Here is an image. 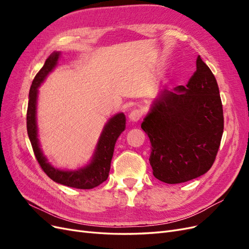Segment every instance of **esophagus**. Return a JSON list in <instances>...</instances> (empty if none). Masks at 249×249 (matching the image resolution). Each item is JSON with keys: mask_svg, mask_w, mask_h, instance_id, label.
<instances>
[{"mask_svg": "<svg viewBox=\"0 0 249 249\" xmlns=\"http://www.w3.org/2000/svg\"><path fill=\"white\" fill-rule=\"evenodd\" d=\"M141 117H142V111L140 109H134L130 112L129 114L130 122H133V123L139 122Z\"/></svg>", "mask_w": 249, "mask_h": 249, "instance_id": "1", "label": "esophagus"}]
</instances>
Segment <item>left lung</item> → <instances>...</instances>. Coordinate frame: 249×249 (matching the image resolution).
Returning a JSON list of instances; mask_svg holds the SVG:
<instances>
[{
  "instance_id": "obj_1",
  "label": "left lung",
  "mask_w": 249,
  "mask_h": 249,
  "mask_svg": "<svg viewBox=\"0 0 249 249\" xmlns=\"http://www.w3.org/2000/svg\"><path fill=\"white\" fill-rule=\"evenodd\" d=\"M141 127L152 144L153 175L161 182H188L212 167L223 133V110L217 81L200 56L186 86L161 90Z\"/></svg>"
}]
</instances>
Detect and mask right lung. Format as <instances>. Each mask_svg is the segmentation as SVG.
Wrapping results in <instances>:
<instances>
[{"label":"right lung","instance_id":"1","mask_svg":"<svg viewBox=\"0 0 249 249\" xmlns=\"http://www.w3.org/2000/svg\"><path fill=\"white\" fill-rule=\"evenodd\" d=\"M59 57V52L53 53L46 60L42 69L37 72L32 82L29 92L27 110L28 136L30 141H31L37 161H38L40 167L51 179L58 184L77 188V189H92V188L101 185L108 178L116 140L119 137V135L125 129V116L124 113H118V114L113 116L104 126L101 137L97 141L92 160L87 166L72 171L61 170L53 167L50 163H48L47 158L43 156L39 147L38 138H37L36 107L38 87L48 74L55 69Z\"/></svg>","mask_w":249,"mask_h":249}]
</instances>
